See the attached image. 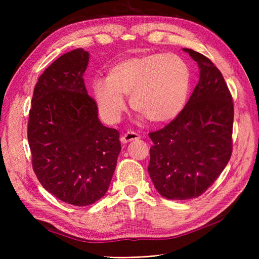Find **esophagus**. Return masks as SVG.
<instances>
[{
  "label": "esophagus",
  "instance_id": "obj_1",
  "mask_svg": "<svg viewBox=\"0 0 259 259\" xmlns=\"http://www.w3.org/2000/svg\"><path fill=\"white\" fill-rule=\"evenodd\" d=\"M140 138V136L138 135V134H136V133H134V132H126L125 133V134H123L122 135V137H121V142L123 143V144H127V143H130V142H133V140H136V139H139Z\"/></svg>",
  "mask_w": 259,
  "mask_h": 259
}]
</instances>
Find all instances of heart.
Masks as SVG:
<instances>
[{
	"label": "heart",
	"instance_id": "obj_1",
	"mask_svg": "<svg viewBox=\"0 0 259 259\" xmlns=\"http://www.w3.org/2000/svg\"><path fill=\"white\" fill-rule=\"evenodd\" d=\"M190 69L176 54H149L123 59L110 68L107 79L95 77L93 91L100 114L110 123L120 120L131 105L156 123L175 119L190 89Z\"/></svg>",
	"mask_w": 259,
	"mask_h": 259
}]
</instances>
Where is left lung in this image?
Listing matches in <instances>:
<instances>
[{
	"instance_id": "1",
	"label": "left lung",
	"mask_w": 259,
	"mask_h": 259,
	"mask_svg": "<svg viewBox=\"0 0 259 259\" xmlns=\"http://www.w3.org/2000/svg\"><path fill=\"white\" fill-rule=\"evenodd\" d=\"M198 62L200 80L185 108L165 127L149 134L148 171L169 200L193 199L221 175L232 153L233 103L222 72L204 55L184 49Z\"/></svg>"
}]
</instances>
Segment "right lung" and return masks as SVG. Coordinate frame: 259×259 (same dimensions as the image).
Masks as SVG:
<instances>
[{"label": "right lung", "mask_w": 259, "mask_h": 259, "mask_svg": "<svg viewBox=\"0 0 259 259\" xmlns=\"http://www.w3.org/2000/svg\"><path fill=\"white\" fill-rule=\"evenodd\" d=\"M90 54H64L38 77L29 112L28 142L34 173L62 202L90 205L107 192L121 151L120 134L98 119L83 75Z\"/></svg>", "instance_id": "right-lung-1"}]
</instances>
